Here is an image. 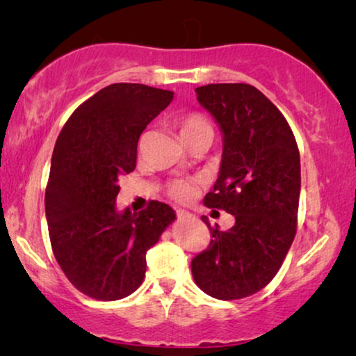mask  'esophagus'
<instances>
[{
  "label": "esophagus",
  "instance_id": "obj_1",
  "mask_svg": "<svg viewBox=\"0 0 356 356\" xmlns=\"http://www.w3.org/2000/svg\"><path fill=\"white\" fill-rule=\"evenodd\" d=\"M177 216H178V220H188V218L193 217V213L184 211V209H179V211H177Z\"/></svg>",
  "mask_w": 356,
  "mask_h": 356
}]
</instances>
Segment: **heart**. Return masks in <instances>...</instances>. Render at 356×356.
<instances>
[{
	"mask_svg": "<svg viewBox=\"0 0 356 356\" xmlns=\"http://www.w3.org/2000/svg\"><path fill=\"white\" fill-rule=\"evenodd\" d=\"M178 126H179V136H181L184 144L201 134H206V133L212 134V128L211 124H209V121L197 113L183 116V118L179 120ZM168 193L170 196L177 199V201L186 202L194 196V193H196V184H194V181H191V179H175L173 183H170Z\"/></svg>",
	"mask_w": 356,
	"mask_h": 356,
	"instance_id": "obj_1",
	"label": "heart"
}]
</instances>
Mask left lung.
Masks as SVG:
<instances>
[{"label": "left lung", "instance_id": "obj_1", "mask_svg": "<svg viewBox=\"0 0 356 356\" xmlns=\"http://www.w3.org/2000/svg\"><path fill=\"white\" fill-rule=\"evenodd\" d=\"M196 94L223 136L220 172L204 204L232 213L235 225L222 232L201 217L212 240L191 261V272L213 298H245L274 279L293 243L298 145L284 115L256 87L209 84Z\"/></svg>", "mask_w": 356, "mask_h": 356}]
</instances>
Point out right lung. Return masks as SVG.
I'll list each match as a JSON object with an SVG mask.
<instances>
[{"label": "right lung", "instance_id": "add662e5", "mask_svg": "<svg viewBox=\"0 0 356 356\" xmlns=\"http://www.w3.org/2000/svg\"><path fill=\"white\" fill-rule=\"evenodd\" d=\"M172 100L170 90L111 84L77 106L58 136L45 191L48 233L67 280L90 298L115 301L138 290L145 252L177 218L159 201L138 213L116 209L139 136Z\"/></svg>", "mask_w": 356, "mask_h": 356}]
</instances>
